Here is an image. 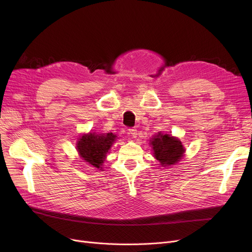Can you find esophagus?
Here are the masks:
<instances>
[{
    "label": "esophagus",
    "instance_id": "obj_1",
    "mask_svg": "<svg viewBox=\"0 0 252 252\" xmlns=\"http://www.w3.org/2000/svg\"><path fill=\"white\" fill-rule=\"evenodd\" d=\"M128 134L133 138H137L138 130H137L136 127H130V128H128Z\"/></svg>",
    "mask_w": 252,
    "mask_h": 252
}]
</instances>
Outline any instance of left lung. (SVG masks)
<instances>
[{"instance_id": "obj_1", "label": "left lung", "mask_w": 252, "mask_h": 252, "mask_svg": "<svg viewBox=\"0 0 252 252\" xmlns=\"http://www.w3.org/2000/svg\"><path fill=\"white\" fill-rule=\"evenodd\" d=\"M151 145L155 158L164 166L176 164L180 161L185 151L180 140L160 133L152 138Z\"/></svg>"}]
</instances>
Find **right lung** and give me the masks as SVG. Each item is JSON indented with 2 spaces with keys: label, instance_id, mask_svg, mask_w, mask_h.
<instances>
[{
  "label": "right lung",
  "instance_id": "1",
  "mask_svg": "<svg viewBox=\"0 0 252 252\" xmlns=\"http://www.w3.org/2000/svg\"><path fill=\"white\" fill-rule=\"evenodd\" d=\"M116 136L112 133L106 135L88 134L84 135L77 143V151L84 160L95 166L96 168L102 167L106 154L108 153L111 145L113 144Z\"/></svg>",
  "mask_w": 252,
  "mask_h": 252
}]
</instances>
